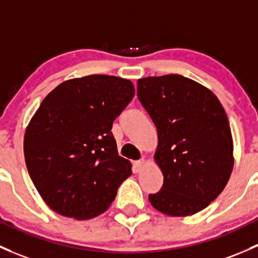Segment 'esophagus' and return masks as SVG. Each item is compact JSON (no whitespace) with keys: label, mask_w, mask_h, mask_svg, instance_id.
I'll list each match as a JSON object with an SVG mask.
<instances>
[{"label":"esophagus","mask_w":258,"mask_h":258,"mask_svg":"<svg viewBox=\"0 0 258 258\" xmlns=\"http://www.w3.org/2000/svg\"><path fill=\"white\" fill-rule=\"evenodd\" d=\"M143 165H145V161L143 159H140V161H136L134 163V172L140 173L141 170L143 169Z\"/></svg>","instance_id":"esophagus-1"}]
</instances>
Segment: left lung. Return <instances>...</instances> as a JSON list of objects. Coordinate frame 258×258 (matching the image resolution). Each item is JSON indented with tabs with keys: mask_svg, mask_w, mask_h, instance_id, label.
<instances>
[{
	"mask_svg": "<svg viewBox=\"0 0 258 258\" xmlns=\"http://www.w3.org/2000/svg\"><path fill=\"white\" fill-rule=\"evenodd\" d=\"M137 96L158 132L154 159L163 186L148 195L165 215L203 210L224 190L234 167L226 112L210 90L178 74L137 81Z\"/></svg>",
	"mask_w": 258,
	"mask_h": 258,
	"instance_id": "left-lung-1",
	"label": "left lung"
}]
</instances>
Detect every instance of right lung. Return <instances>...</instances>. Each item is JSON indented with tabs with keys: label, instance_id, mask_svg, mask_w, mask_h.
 Segmentation results:
<instances>
[{
	"label": "right lung",
	"instance_id": "right-lung-1",
	"mask_svg": "<svg viewBox=\"0 0 258 258\" xmlns=\"http://www.w3.org/2000/svg\"><path fill=\"white\" fill-rule=\"evenodd\" d=\"M135 96L134 84L89 75L56 86L24 135L27 169L51 210L79 220L107 210L131 164L117 153L112 122Z\"/></svg>",
	"mask_w": 258,
	"mask_h": 258
}]
</instances>
